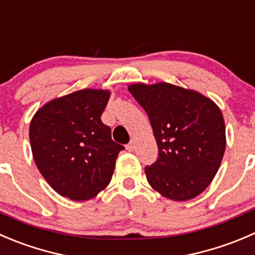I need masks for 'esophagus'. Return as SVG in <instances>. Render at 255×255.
Returning a JSON list of instances; mask_svg holds the SVG:
<instances>
[{"label":"esophagus","instance_id":"1","mask_svg":"<svg viewBox=\"0 0 255 255\" xmlns=\"http://www.w3.org/2000/svg\"><path fill=\"white\" fill-rule=\"evenodd\" d=\"M135 148H136V142L133 140L130 141V142L127 145V150H128V151H133Z\"/></svg>","mask_w":255,"mask_h":255}]
</instances>
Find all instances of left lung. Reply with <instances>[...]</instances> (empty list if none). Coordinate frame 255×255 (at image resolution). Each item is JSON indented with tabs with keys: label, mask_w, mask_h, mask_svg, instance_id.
Wrapping results in <instances>:
<instances>
[{
	"label": "left lung",
	"mask_w": 255,
	"mask_h": 255,
	"mask_svg": "<svg viewBox=\"0 0 255 255\" xmlns=\"http://www.w3.org/2000/svg\"><path fill=\"white\" fill-rule=\"evenodd\" d=\"M150 119L158 157L145 173L151 187L166 198L188 201L212 182L224 150L221 110L195 90L168 83L128 85Z\"/></svg>",
	"instance_id": "left-lung-1"
}]
</instances>
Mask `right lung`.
<instances>
[{"instance_id": "add662e5", "label": "right lung", "mask_w": 255, "mask_h": 255, "mask_svg": "<svg viewBox=\"0 0 255 255\" xmlns=\"http://www.w3.org/2000/svg\"><path fill=\"white\" fill-rule=\"evenodd\" d=\"M110 92L83 89L50 100L34 114L29 141L34 162L63 197L87 201L112 180L124 146L112 138L102 117Z\"/></svg>"}]
</instances>
